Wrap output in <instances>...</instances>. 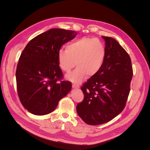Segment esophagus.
Masks as SVG:
<instances>
[{"mask_svg": "<svg viewBox=\"0 0 150 150\" xmlns=\"http://www.w3.org/2000/svg\"><path fill=\"white\" fill-rule=\"evenodd\" d=\"M72 88H74V89H78V88H79V85H77V84H72Z\"/></svg>", "mask_w": 150, "mask_h": 150, "instance_id": "esophagus-1", "label": "esophagus"}]
</instances>
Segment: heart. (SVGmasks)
<instances>
[{"mask_svg":"<svg viewBox=\"0 0 150 150\" xmlns=\"http://www.w3.org/2000/svg\"><path fill=\"white\" fill-rule=\"evenodd\" d=\"M106 56L103 44L98 39L83 38L67 45L66 49H60L57 59L61 69L69 72L75 66L76 69L67 76L72 82L79 83L85 76L92 77L101 69Z\"/></svg>","mask_w":150,"mask_h":150,"instance_id":"b5f03b06","label":"heart"}]
</instances>
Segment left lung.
Masks as SVG:
<instances>
[{"instance_id":"left-lung-1","label":"left lung","mask_w":150,"mask_h":150,"mask_svg":"<svg viewBox=\"0 0 150 150\" xmlns=\"http://www.w3.org/2000/svg\"><path fill=\"white\" fill-rule=\"evenodd\" d=\"M102 38L106 50L103 64L81 88L84 99L76 107L79 117L90 125L105 123L124 110L133 74L129 54L115 39Z\"/></svg>"}]
</instances>
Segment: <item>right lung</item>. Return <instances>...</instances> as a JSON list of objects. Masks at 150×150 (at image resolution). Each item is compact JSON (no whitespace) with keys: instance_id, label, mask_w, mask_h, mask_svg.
<instances>
[{"instance_id":"add662e5","label":"right lung","mask_w":150,"mask_h":150,"mask_svg":"<svg viewBox=\"0 0 150 150\" xmlns=\"http://www.w3.org/2000/svg\"><path fill=\"white\" fill-rule=\"evenodd\" d=\"M76 35L74 30L51 29L30 40L21 53L16 72L17 93L32 114L52 112L71 91V83L62 81L57 52Z\"/></svg>"}]
</instances>
